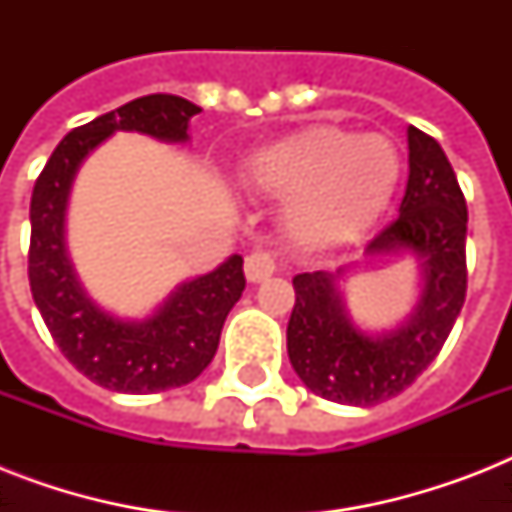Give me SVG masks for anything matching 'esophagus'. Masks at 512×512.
I'll use <instances>...</instances> for the list:
<instances>
[{
    "label": "esophagus",
    "mask_w": 512,
    "mask_h": 512,
    "mask_svg": "<svg viewBox=\"0 0 512 512\" xmlns=\"http://www.w3.org/2000/svg\"><path fill=\"white\" fill-rule=\"evenodd\" d=\"M273 271H276V260H273L271 252H263V249L249 252L247 263H244V273H247V279L252 281V284L265 281Z\"/></svg>",
    "instance_id": "34e87169"
}]
</instances>
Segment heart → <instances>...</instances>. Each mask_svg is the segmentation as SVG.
Returning <instances> with one entry per match:
<instances>
[{"instance_id":"b5f03b06","label":"heart","mask_w":512,"mask_h":512,"mask_svg":"<svg viewBox=\"0 0 512 512\" xmlns=\"http://www.w3.org/2000/svg\"><path fill=\"white\" fill-rule=\"evenodd\" d=\"M396 146L382 135H353L316 124L273 140L249 156L244 180L284 199L289 233L327 244L369 223L398 183Z\"/></svg>"}]
</instances>
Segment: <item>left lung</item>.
Wrapping results in <instances>:
<instances>
[{"label":"left lung","instance_id":"obj_1","mask_svg":"<svg viewBox=\"0 0 512 512\" xmlns=\"http://www.w3.org/2000/svg\"><path fill=\"white\" fill-rule=\"evenodd\" d=\"M409 180L398 217L366 244L369 260L412 255L420 297L396 329L366 332L350 319L340 292L345 268L297 273L287 327L292 369L316 396L374 406L398 396L444 348L468 289V207L436 140L409 127Z\"/></svg>","mask_w":512,"mask_h":512}]
</instances>
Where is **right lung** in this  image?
Returning <instances> with one entry per match:
<instances>
[{
	"instance_id": "add662e5",
	"label": "right lung",
	"mask_w": 512,
	"mask_h": 512,
	"mask_svg": "<svg viewBox=\"0 0 512 512\" xmlns=\"http://www.w3.org/2000/svg\"><path fill=\"white\" fill-rule=\"evenodd\" d=\"M196 103L177 95H146L76 127L60 140L31 193V295L71 364L116 393H159L196 380L215 358L225 316L244 292V260L231 255L215 271L177 284L146 319H119L100 308L66 247L71 185L95 148L114 132H140L162 143H185Z\"/></svg>"
}]
</instances>
